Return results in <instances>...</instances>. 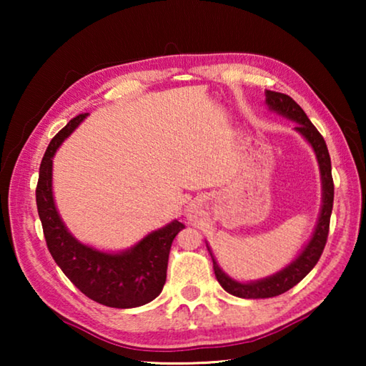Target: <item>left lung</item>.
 I'll return each instance as SVG.
<instances>
[{"instance_id":"left-lung-1","label":"left lung","mask_w":366,"mask_h":366,"mask_svg":"<svg viewBox=\"0 0 366 366\" xmlns=\"http://www.w3.org/2000/svg\"><path fill=\"white\" fill-rule=\"evenodd\" d=\"M266 104H268L271 111H276L277 114L297 122L295 131L302 134L303 139L312 145L320 164L321 185H323V203H321V212L317 227H315V232L312 235V239H310V242L305 245V249H303L300 252V255L297 257L292 263L287 264L286 268L276 272V274L264 277V280L250 282L234 281L232 277H229L226 272L219 268V264L216 263L213 253L208 247L209 253H212L216 280H218L221 287L224 289L226 292L235 297H240V299H268V297L281 295L284 292H287L289 289L297 286V284L313 269V266L318 263L321 253L325 250L327 232H330V219L334 202L331 158L323 135L318 132V129L308 119L305 111H303L289 95L280 94V92L266 90Z\"/></svg>"}]
</instances>
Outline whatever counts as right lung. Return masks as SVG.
Instances as JSON below:
<instances>
[{
    "mask_svg": "<svg viewBox=\"0 0 366 366\" xmlns=\"http://www.w3.org/2000/svg\"><path fill=\"white\" fill-rule=\"evenodd\" d=\"M86 116L89 113L79 114L67 122L43 154L35 195L46 247L69 281L89 299L113 308L145 305L163 290L171 244L185 226L177 219L171 221L119 253L102 252L80 244L67 231L53 198V157Z\"/></svg>",
    "mask_w": 366,
    "mask_h": 366,
    "instance_id": "add662e5",
    "label": "right lung"
}]
</instances>
